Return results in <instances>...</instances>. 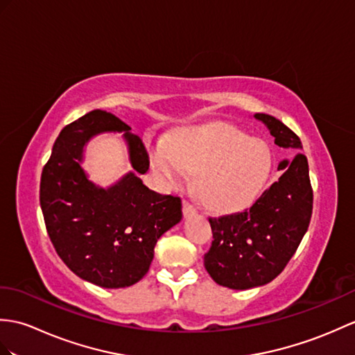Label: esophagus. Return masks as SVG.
Returning <instances> with one entry per match:
<instances>
[{"label": "esophagus", "instance_id": "obj_1", "mask_svg": "<svg viewBox=\"0 0 355 355\" xmlns=\"http://www.w3.org/2000/svg\"><path fill=\"white\" fill-rule=\"evenodd\" d=\"M196 213V207L187 200H183V215L184 216H191V215H195Z\"/></svg>", "mask_w": 355, "mask_h": 355}]
</instances>
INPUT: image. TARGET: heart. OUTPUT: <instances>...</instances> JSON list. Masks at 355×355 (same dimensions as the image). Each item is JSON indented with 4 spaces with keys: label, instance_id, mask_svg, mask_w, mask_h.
<instances>
[{
    "label": "heart",
    "instance_id": "obj_1",
    "mask_svg": "<svg viewBox=\"0 0 355 355\" xmlns=\"http://www.w3.org/2000/svg\"><path fill=\"white\" fill-rule=\"evenodd\" d=\"M154 168L171 183L198 174V189L211 207L233 210L250 204L270 169V153L257 139L234 127L216 125L184 131L151 146Z\"/></svg>",
    "mask_w": 355,
    "mask_h": 355
}]
</instances>
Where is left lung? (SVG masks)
I'll return each mask as SVG.
<instances>
[{"label":"left lung","instance_id":"left-lung-1","mask_svg":"<svg viewBox=\"0 0 355 355\" xmlns=\"http://www.w3.org/2000/svg\"><path fill=\"white\" fill-rule=\"evenodd\" d=\"M282 148L301 150V139L284 123L255 113ZM283 175L270 184L250 209L209 218L213 241L204 254L210 277L230 289H251L282 274L306 234L313 211L309 162L298 153L282 162Z\"/></svg>","mask_w":355,"mask_h":355}]
</instances>
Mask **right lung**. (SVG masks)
<instances>
[{
    "instance_id": "add662e5",
    "label": "right lung",
    "mask_w": 355,
    "mask_h": 355,
    "mask_svg": "<svg viewBox=\"0 0 355 355\" xmlns=\"http://www.w3.org/2000/svg\"><path fill=\"white\" fill-rule=\"evenodd\" d=\"M103 130H123L130 173L104 191L79 166L87 140ZM150 168L142 139L105 110H92L68 123L55 139L40 177V207L55 252L73 274L107 289L137 283L154 257L159 237L178 224L181 200L148 189L137 174Z\"/></svg>"
}]
</instances>
